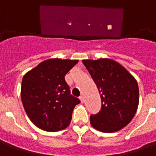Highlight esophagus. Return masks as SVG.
<instances>
[{"instance_id":"obj_1","label":"esophagus","mask_w":156,"mask_h":156,"mask_svg":"<svg viewBox=\"0 0 156 156\" xmlns=\"http://www.w3.org/2000/svg\"><path fill=\"white\" fill-rule=\"evenodd\" d=\"M79 99H80V101H81V103H84V98H83V95H81L80 97H79Z\"/></svg>"}]
</instances>
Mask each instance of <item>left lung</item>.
<instances>
[{
    "instance_id": "left-lung-1",
    "label": "left lung",
    "mask_w": 156,
    "mask_h": 156,
    "mask_svg": "<svg viewBox=\"0 0 156 156\" xmlns=\"http://www.w3.org/2000/svg\"><path fill=\"white\" fill-rule=\"evenodd\" d=\"M97 85L101 110L90 116L97 130L113 133L125 127L137 111L139 87L135 78L117 62L109 58L83 60Z\"/></svg>"
}]
</instances>
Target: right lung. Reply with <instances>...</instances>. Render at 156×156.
Wrapping results in <instances>:
<instances>
[{
	"mask_svg": "<svg viewBox=\"0 0 156 156\" xmlns=\"http://www.w3.org/2000/svg\"><path fill=\"white\" fill-rule=\"evenodd\" d=\"M78 60L51 58L41 62L22 78L21 98L27 115L37 127L49 132L64 129L80 103L70 94L65 75Z\"/></svg>",
	"mask_w": 156,
	"mask_h": 156,
	"instance_id": "add662e5",
	"label": "right lung"
}]
</instances>
